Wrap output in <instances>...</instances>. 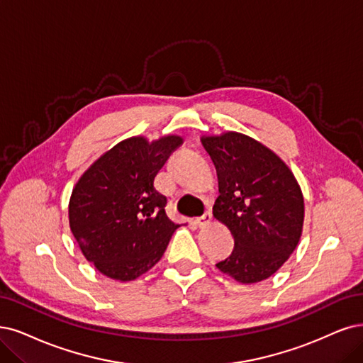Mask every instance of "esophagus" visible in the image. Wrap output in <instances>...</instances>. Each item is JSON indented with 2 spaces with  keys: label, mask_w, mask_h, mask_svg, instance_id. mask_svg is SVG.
<instances>
[{
  "label": "esophagus",
  "mask_w": 363,
  "mask_h": 363,
  "mask_svg": "<svg viewBox=\"0 0 363 363\" xmlns=\"http://www.w3.org/2000/svg\"><path fill=\"white\" fill-rule=\"evenodd\" d=\"M211 221H212V216H211V212H209V211H208V212H205L202 217H199V218L196 220V223H197V225H199V227L208 225Z\"/></svg>",
  "instance_id": "34e87169"
}]
</instances>
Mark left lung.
<instances>
[{
	"label": "left lung",
	"mask_w": 363,
	"mask_h": 363,
	"mask_svg": "<svg viewBox=\"0 0 363 363\" xmlns=\"http://www.w3.org/2000/svg\"><path fill=\"white\" fill-rule=\"evenodd\" d=\"M200 140L218 177L212 213L235 239L232 254L217 267L238 283H259L299 244L305 213L301 186L283 160L242 133Z\"/></svg>",
	"instance_id": "obj_1"
}]
</instances>
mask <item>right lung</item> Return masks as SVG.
I'll return each instance as SVG.
<instances>
[{
  "mask_svg": "<svg viewBox=\"0 0 363 363\" xmlns=\"http://www.w3.org/2000/svg\"><path fill=\"white\" fill-rule=\"evenodd\" d=\"M182 138L134 136L94 161L73 189L70 229L85 259L109 278L133 281L163 257L179 224L169 220L155 177Z\"/></svg>",
  "mask_w": 363,
  "mask_h": 363,
  "instance_id": "right-lung-1",
  "label": "right lung"
}]
</instances>
